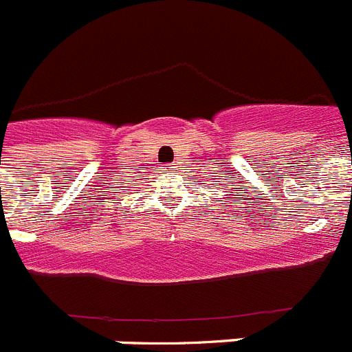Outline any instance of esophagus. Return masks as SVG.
Returning a JSON list of instances; mask_svg holds the SVG:
<instances>
[{"label": "esophagus", "mask_w": 352, "mask_h": 352, "mask_svg": "<svg viewBox=\"0 0 352 352\" xmlns=\"http://www.w3.org/2000/svg\"><path fill=\"white\" fill-rule=\"evenodd\" d=\"M167 170H169V173H174V170H178V169H176V164H170V166H167Z\"/></svg>", "instance_id": "34e87169"}]
</instances>
